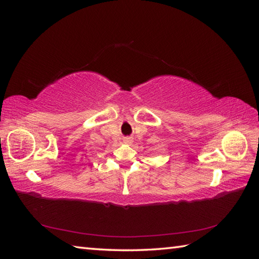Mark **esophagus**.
Returning <instances> with one entry per match:
<instances>
[{
    "mask_svg": "<svg viewBox=\"0 0 259 259\" xmlns=\"http://www.w3.org/2000/svg\"><path fill=\"white\" fill-rule=\"evenodd\" d=\"M123 143H124L125 145H132L133 138H132V137H124V138H123Z\"/></svg>",
    "mask_w": 259,
    "mask_h": 259,
    "instance_id": "esophagus-1",
    "label": "esophagus"
}]
</instances>
